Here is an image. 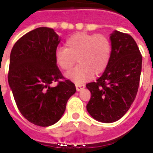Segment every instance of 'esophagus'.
<instances>
[{
  "instance_id": "esophagus-1",
  "label": "esophagus",
  "mask_w": 153,
  "mask_h": 153,
  "mask_svg": "<svg viewBox=\"0 0 153 153\" xmlns=\"http://www.w3.org/2000/svg\"><path fill=\"white\" fill-rule=\"evenodd\" d=\"M85 88L84 85H76V90L77 91H81L82 90H83Z\"/></svg>"
}]
</instances>
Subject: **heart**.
<instances>
[{"instance_id": "obj_1", "label": "heart", "mask_w": 153, "mask_h": 153, "mask_svg": "<svg viewBox=\"0 0 153 153\" xmlns=\"http://www.w3.org/2000/svg\"><path fill=\"white\" fill-rule=\"evenodd\" d=\"M66 48L55 51L56 63L62 71H69L77 59L79 65L67 72L66 77L77 85L91 80L94 74H100L106 69L111 57V43L104 35L79 32L69 37Z\"/></svg>"}]
</instances>
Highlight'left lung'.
Instances as JSON below:
<instances>
[{"instance_id":"1","label":"left lung","mask_w":153,"mask_h":153,"mask_svg":"<svg viewBox=\"0 0 153 153\" xmlns=\"http://www.w3.org/2000/svg\"><path fill=\"white\" fill-rule=\"evenodd\" d=\"M111 57L102 76L86 84L91 93L86 109L94 119L103 123L117 121L133 104L140 82L142 56L128 34L114 31L109 36Z\"/></svg>"}]
</instances>
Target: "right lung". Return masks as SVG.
Wrapping results in <instances>:
<instances>
[{
	"label": "right lung",
	"instance_id": "add662e5",
	"mask_svg": "<svg viewBox=\"0 0 153 153\" xmlns=\"http://www.w3.org/2000/svg\"><path fill=\"white\" fill-rule=\"evenodd\" d=\"M55 30L40 27L27 32L14 44L8 80L18 109L36 126H50L64 114L67 102L76 91L57 67L55 54L60 43ZM53 81H59L52 88Z\"/></svg>",
	"mask_w": 153,
	"mask_h": 153
}]
</instances>
